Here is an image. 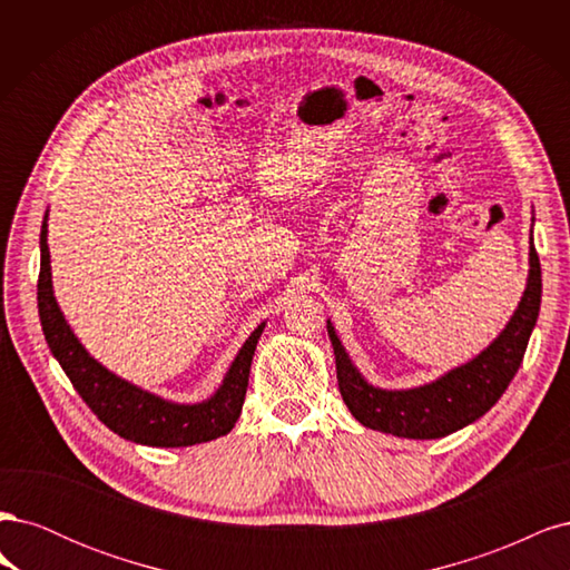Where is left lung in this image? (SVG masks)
Returning <instances> with one entry per match:
<instances>
[{
	"label": "left lung",
	"instance_id": "left-lung-1",
	"mask_svg": "<svg viewBox=\"0 0 570 570\" xmlns=\"http://www.w3.org/2000/svg\"><path fill=\"white\" fill-rule=\"evenodd\" d=\"M528 264L523 297L504 331L471 361L419 387L385 390L371 385L344 350L335 325L327 321V337L335 350L340 394L352 416L371 430L406 440H438L485 416L519 371L530 333L540 316L542 271L538 252H534L532 230Z\"/></svg>",
	"mask_w": 570,
	"mask_h": 570
}]
</instances>
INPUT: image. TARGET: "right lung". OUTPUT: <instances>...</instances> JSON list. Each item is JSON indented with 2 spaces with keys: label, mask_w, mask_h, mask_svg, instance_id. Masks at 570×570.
Returning <instances> with one entry per match:
<instances>
[{
  "label": "right lung",
  "mask_w": 570,
  "mask_h": 570,
  "mask_svg": "<svg viewBox=\"0 0 570 570\" xmlns=\"http://www.w3.org/2000/svg\"><path fill=\"white\" fill-rule=\"evenodd\" d=\"M47 216L40 230V281L38 312L51 354L61 364L68 381L82 396L95 416L124 440L147 446H193L228 435L243 413L252 356L266 321L239 347L218 390L195 404H180L128 383L82 347L68 325L51 285V258L47 245Z\"/></svg>",
  "instance_id": "add662e5"
}]
</instances>
